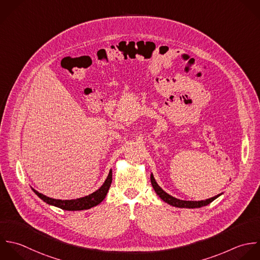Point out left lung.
Instances as JSON below:
<instances>
[{
  "mask_svg": "<svg viewBox=\"0 0 260 260\" xmlns=\"http://www.w3.org/2000/svg\"><path fill=\"white\" fill-rule=\"evenodd\" d=\"M151 183L153 185V188L154 190L156 191V193L160 197L161 200H163L165 203L173 206V207H176V208H186V209H196V208H202V207H205V206H208L209 204H211L213 201H215L218 197H220L221 194H218L214 198H211L209 200H206V201H199V202H193V201H182V200H178V199H175L173 197H171L170 194L166 193L159 185L158 183L156 182L153 174H151Z\"/></svg>",
  "mask_w": 260,
  "mask_h": 260,
  "instance_id": "obj_1",
  "label": "left lung"
}]
</instances>
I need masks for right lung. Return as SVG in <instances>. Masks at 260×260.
<instances>
[{"label":"right lung","instance_id":"1","mask_svg":"<svg viewBox=\"0 0 260 260\" xmlns=\"http://www.w3.org/2000/svg\"><path fill=\"white\" fill-rule=\"evenodd\" d=\"M112 182V171H109V174L105 180V182L102 184V186L97 189L95 192L81 198L77 200H70V201H61V200H54L51 198H48L42 193H39L37 190L33 189L32 190L37 194L38 198H40L43 202H45L48 205L57 207L61 210L66 211H83V210H89L97 205H99L106 197L108 189L111 185Z\"/></svg>","mask_w":260,"mask_h":260}]
</instances>
